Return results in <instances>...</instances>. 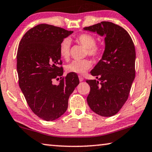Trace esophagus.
Here are the masks:
<instances>
[{"mask_svg":"<svg viewBox=\"0 0 152 152\" xmlns=\"http://www.w3.org/2000/svg\"><path fill=\"white\" fill-rule=\"evenodd\" d=\"M78 78H79V80H80V82H82V81H83V80H84V78H83L82 76H78Z\"/></svg>","mask_w":152,"mask_h":152,"instance_id":"obj_1","label":"esophagus"}]
</instances>
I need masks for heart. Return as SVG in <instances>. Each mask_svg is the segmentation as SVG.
Listing matches in <instances>:
<instances>
[{
	"label": "heart",
	"mask_w": 152,
	"mask_h": 152,
	"mask_svg": "<svg viewBox=\"0 0 152 152\" xmlns=\"http://www.w3.org/2000/svg\"><path fill=\"white\" fill-rule=\"evenodd\" d=\"M78 44L87 48V53L91 57L97 58L102 54V48L96 45V40L94 36L89 34H80L76 37ZM59 54L63 59L67 60L70 54V42L68 39H63L59 45ZM91 67V63L88 59L76 60L66 65L65 69L69 73L84 74Z\"/></svg>",
	"instance_id": "1"
}]
</instances>
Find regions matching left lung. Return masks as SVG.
<instances>
[{
	"instance_id": "1",
	"label": "left lung",
	"mask_w": 152,
	"mask_h": 152,
	"mask_svg": "<svg viewBox=\"0 0 152 152\" xmlns=\"http://www.w3.org/2000/svg\"><path fill=\"white\" fill-rule=\"evenodd\" d=\"M83 29L105 35L102 57L91 71L98 80H86L91 88L87 100L96 114L111 117L126 103L135 78L134 43L125 29L113 22H102Z\"/></svg>"
}]
</instances>
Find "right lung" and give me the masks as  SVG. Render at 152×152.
Segmentation results:
<instances>
[{"instance_id": "add662e5", "label": "right lung", "mask_w": 152, "mask_h": 152, "mask_svg": "<svg viewBox=\"0 0 152 152\" xmlns=\"http://www.w3.org/2000/svg\"><path fill=\"white\" fill-rule=\"evenodd\" d=\"M73 31L41 24L31 28L20 41L17 53L19 86L29 107L39 118L53 121L64 114L68 99L79 84L76 74L63 77L60 43ZM60 83L53 84L54 79Z\"/></svg>"}]
</instances>
